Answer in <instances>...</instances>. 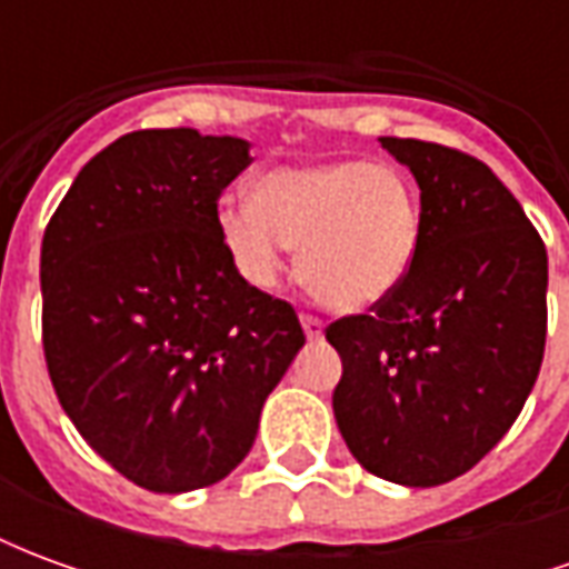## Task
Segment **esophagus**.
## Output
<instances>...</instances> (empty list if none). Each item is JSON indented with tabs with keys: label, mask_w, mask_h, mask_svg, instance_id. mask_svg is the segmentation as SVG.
<instances>
[{
	"label": "esophagus",
	"mask_w": 569,
	"mask_h": 569,
	"mask_svg": "<svg viewBox=\"0 0 569 569\" xmlns=\"http://www.w3.org/2000/svg\"><path fill=\"white\" fill-rule=\"evenodd\" d=\"M301 329H305V335L313 341V338H320L322 335V320L320 317H313V313H301Z\"/></svg>",
	"instance_id": "34e87169"
}]
</instances>
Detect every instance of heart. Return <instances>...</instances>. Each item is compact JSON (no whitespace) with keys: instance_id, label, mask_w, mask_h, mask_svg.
Masks as SVG:
<instances>
[{"instance_id":"heart-1","label":"heart","mask_w":569,"mask_h":569,"mask_svg":"<svg viewBox=\"0 0 569 569\" xmlns=\"http://www.w3.org/2000/svg\"><path fill=\"white\" fill-rule=\"evenodd\" d=\"M219 234L237 271L271 289L298 249L301 280L322 305L366 310L402 283L415 261L420 207L390 163L332 161L277 167L252 200L219 207Z\"/></svg>"}]
</instances>
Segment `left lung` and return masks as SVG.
<instances>
[{
  "mask_svg": "<svg viewBox=\"0 0 569 569\" xmlns=\"http://www.w3.org/2000/svg\"><path fill=\"white\" fill-rule=\"evenodd\" d=\"M381 146L418 179V249L371 313L326 329L345 366L332 408L371 476L436 488L509 432L537 383L549 259L488 163L439 142Z\"/></svg>",
  "mask_w": 569,
  "mask_h": 569,
  "instance_id": "left-lung-1",
  "label": "left lung"
}]
</instances>
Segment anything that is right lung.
Returning <instances> with one entry per match:
<instances>
[{"label":"right lung","mask_w":569,"mask_h":569,"mask_svg":"<svg viewBox=\"0 0 569 569\" xmlns=\"http://www.w3.org/2000/svg\"><path fill=\"white\" fill-rule=\"evenodd\" d=\"M249 142L137 130L81 167L42 240L48 375L81 439L154 493L222 481L305 347L289 301L249 286L219 198Z\"/></svg>","instance_id":"1"}]
</instances>
